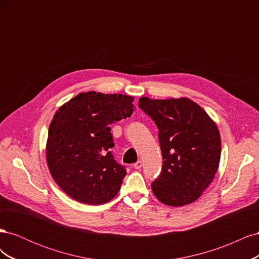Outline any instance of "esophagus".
I'll return each instance as SVG.
<instances>
[{
  "mask_svg": "<svg viewBox=\"0 0 259 259\" xmlns=\"http://www.w3.org/2000/svg\"><path fill=\"white\" fill-rule=\"evenodd\" d=\"M142 166H143V162H142V161H137V162L134 164V167H135L136 169L142 168Z\"/></svg>",
  "mask_w": 259,
  "mask_h": 259,
  "instance_id": "obj_1",
  "label": "esophagus"
}]
</instances>
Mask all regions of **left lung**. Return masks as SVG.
Listing matches in <instances>:
<instances>
[{
    "label": "left lung",
    "instance_id": "obj_1",
    "mask_svg": "<svg viewBox=\"0 0 259 259\" xmlns=\"http://www.w3.org/2000/svg\"><path fill=\"white\" fill-rule=\"evenodd\" d=\"M138 107L159 128L161 174L151 184L160 202L190 204L201 197L218 169L222 140L216 123L189 98L142 97Z\"/></svg>",
    "mask_w": 259,
    "mask_h": 259
}]
</instances>
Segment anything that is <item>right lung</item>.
<instances>
[{
	"label": "right lung",
	"instance_id": "add662e5",
	"mask_svg": "<svg viewBox=\"0 0 259 259\" xmlns=\"http://www.w3.org/2000/svg\"><path fill=\"white\" fill-rule=\"evenodd\" d=\"M133 101L122 94L80 93L55 113L46 161L52 177L70 198L98 205L119 192L126 169L110 151V125L132 115Z\"/></svg>",
	"mask_w": 259,
	"mask_h": 259
}]
</instances>
